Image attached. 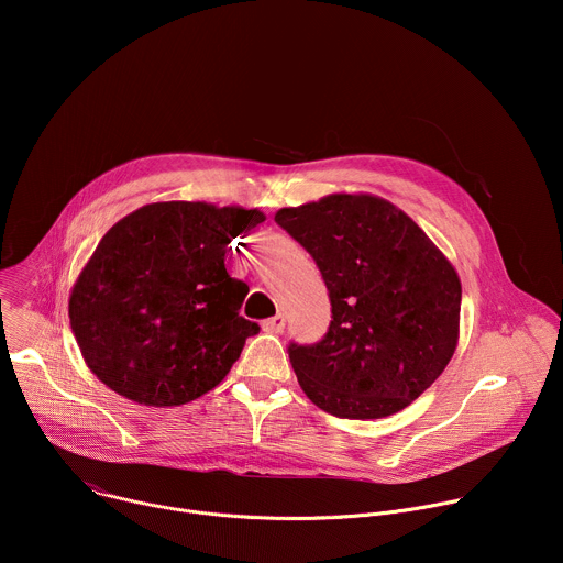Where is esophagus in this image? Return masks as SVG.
<instances>
[{"instance_id": "1", "label": "esophagus", "mask_w": 563, "mask_h": 563, "mask_svg": "<svg viewBox=\"0 0 563 563\" xmlns=\"http://www.w3.org/2000/svg\"><path fill=\"white\" fill-rule=\"evenodd\" d=\"M263 328H265V332H269V334H280V332L285 330V316H283V313H276V316L267 318L265 323H263Z\"/></svg>"}]
</instances>
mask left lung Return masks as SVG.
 Instances as JSON below:
<instances>
[{
	"label": "left lung",
	"mask_w": 563,
	"mask_h": 563,
	"mask_svg": "<svg viewBox=\"0 0 563 563\" xmlns=\"http://www.w3.org/2000/svg\"><path fill=\"white\" fill-rule=\"evenodd\" d=\"M316 261L332 302L328 334L287 347L311 404L380 419L419 398L459 341L461 283L426 231L391 202L332 194L274 218Z\"/></svg>",
	"instance_id": "8db88e82"
}]
</instances>
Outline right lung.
<instances>
[{
	"mask_svg": "<svg viewBox=\"0 0 563 563\" xmlns=\"http://www.w3.org/2000/svg\"><path fill=\"white\" fill-rule=\"evenodd\" d=\"M258 209L153 202L115 222L82 274L68 318L89 369L120 396L172 408L213 389L261 332L243 318L250 287L227 274L235 235Z\"/></svg>",
	"mask_w": 563,
	"mask_h": 563,
	"instance_id": "1",
	"label": "right lung"
}]
</instances>
